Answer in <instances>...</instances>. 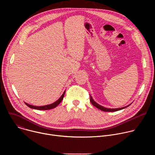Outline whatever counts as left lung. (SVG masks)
<instances>
[{
	"label": "left lung",
	"mask_w": 155,
	"mask_h": 155,
	"mask_svg": "<svg viewBox=\"0 0 155 155\" xmlns=\"http://www.w3.org/2000/svg\"><path fill=\"white\" fill-rule=\"evenodd\" d=\"M90 102H91V104H92L94 107H96V108L100 109L101 110H102V111H104V112H116V111H118V110H122V109H123V108H126V107H127L129 105H129L126 106V107H124L119 108H105V107H102V106L99 105L98 104H97L95 101H94V100L93 99V98H92L91 96H90Z\"/></svg>",
	"instance_id": "1"
}]
</instances>
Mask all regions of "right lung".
<instances>
[{
    "label": "right lung",
    "instance_id": "add662e5",
    "mask_svg": "<svg viewBox=\"0 0 155 155\" xmlns=\"http://www.w3.org/2000/svg\"><path fill=\"white\" fill-rule=\"evenodd\" d=\"M64 94H65V91L64 93H63V94L61 96V97L57 101H56L55 102L51 104H50V105H44V106H40V107H38V106H34V105H29L27 103H25L27 106H28L29 108H34V109H37V110H50V109H52V108H55L56 107H57L61 102V101H62L63 99V97L64 96Z\"/></svg>",
    "mask_w": 155,
    "mask_h": 155
}]
</instances>
